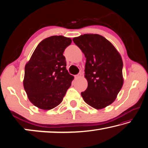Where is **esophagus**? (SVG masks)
Returning <instances> with one entry per match:
<instances>
[{
  "label": "esophagus",
  "instance_id": "1",
  "mask_svg": "<svg viewBox=\"0 0 148 148\" xmlns=\"http://www.w3.org/2000/svg\"><path fill=\"white\" fill-rule=\"evenodd\" d=\"M81 77V74L79 73V74L75 76V79H79V78H80V77Z\"/></svg>",
  "mask_w": 148,
  "mask_h": 148
}]
</instances>
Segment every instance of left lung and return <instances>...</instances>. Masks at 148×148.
Here are the masks:
<instances>
[{"instance_id":"1","label":"left lung","mask_w":148,"mask_h":148,"mask_svg":"<svg viewBox=\"0 0 148 148\" xmlns=\"http://www.w3.org/2000/svg\"><path fill=\"white\" fill-rule=\"evenodd\" d=\"M86 59V90L81 92L89 106L101 110L117 98L123 84V60L111 43L98 34H84L73 38Z\"/></svg>"}]
</instances>
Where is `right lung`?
<instances>
[{"mask_svg": "<svg viewBox=\"0 0 148 148\" xmlns=\"http://www.w3.org/2000/svg\"><path fill=\"white\" fill-rule=\"evenodd\" d=\"M72 42L64 36H51L37 45L25 66L23 87L29 100L44 110L62 102L74 79L66 69L63 53Z\"/></svg>", "mask_w": 148, "mask_h": 148, "instance_id": "obj_1", "label": "right lung"}]
</instances>
